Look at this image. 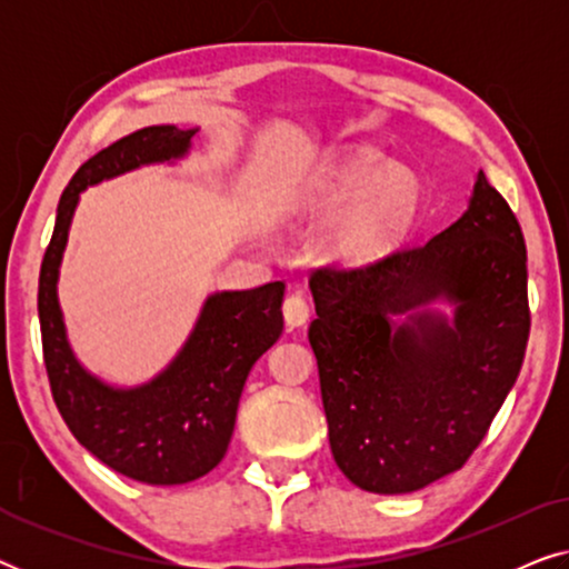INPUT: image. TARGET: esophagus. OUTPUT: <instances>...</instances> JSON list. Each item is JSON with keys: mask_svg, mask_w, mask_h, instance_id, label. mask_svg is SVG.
Wrapping results in <instances>:
<instances>
[{"mask_svg": "<svg viewBox=\"0 0 569 569\" xmlns=\"http://www.w3.org/2000/svg\"><path fill=\"white\" fill-rule=\"evenodd\" d=\"M282 313H284L287 326H290V329H298V326H306L308 323L310 306H308V300L302 298L300 292H295V295H290V298H284Z\"/></svg>", "mask_w": 569, "mask_h": 569, "instance_id": "34e87169", "label": "esophagus"}]
</instances>
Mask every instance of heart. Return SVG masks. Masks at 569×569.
Instances as JSON below:
<instances>
[{"label":"heart","mask_w":569,"mask_h":569,"mask_svg":"<svg viewBox=\"0 0 569 569\" xmlns=\"http://www.w3.org/2000/svg\"><path fill=\"white\" fill-rule=\"evenodd\" d=\"M300 204L313 214H333L326 228V251L333 259L368 263L391 253L411 230L422 181L411 168L362 144L316 170Z\"/></svg>","instance_id":"b5f03b06"}]
</instances>
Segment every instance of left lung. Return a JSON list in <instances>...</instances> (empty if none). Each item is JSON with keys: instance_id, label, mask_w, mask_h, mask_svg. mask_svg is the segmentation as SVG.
<instances>
[{"instance_id": "1", "label": "left lung", "mask_w": 569, "mask_h": 569, "mask_svg": "<svg viewBox=\"0 0 569 569\" xmlns=\"http://www.w3.org/2000/svg\"><path fill=\"white\" fill-rule=\"evenodd\" d=\"M526 282L523 232L481 170L466 212L435 238L313 271L308 339L333 461L355 487L407 495L461 469L523 365Z\"/></svg>"}]
</instances>
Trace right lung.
<instances>
[{"mask_svg":"<svg viewBox=\"0 0 569 569\" xmlns=\"http://www.w3.org/2000/svg\"><path fill=\"white\" fill-rule=\"evenodd\" d=\"M197 131L144 127L84 162L59 199L38 282L46 372L67 427L113 471L162 487L204 477L224 458L248 372L282 333L284 284L207 295L173 360L144 383L116 386L74 355L59 302V269L80 193L144 166H176L189 158Z\"/></svg>","mask_w":569,"mask_h":569,"instance_id":"1","label":"right lung"}]
</instances>
